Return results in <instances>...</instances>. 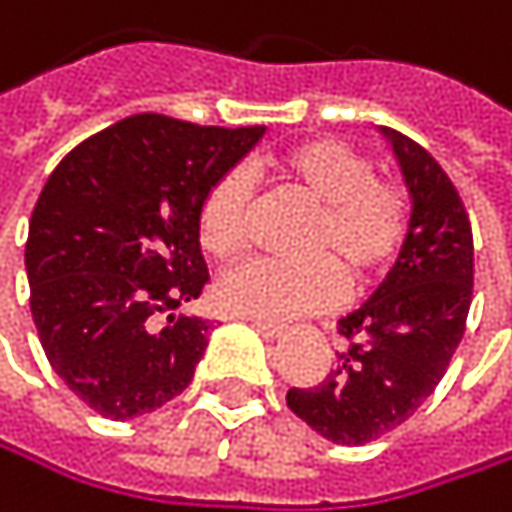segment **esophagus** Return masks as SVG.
I'll return each instance as SVG.
<instances>
[{"label":"esophagus","mask_w":512,"mask_h":512,"mask_svg":"<svg viewBox=\"0 0 512 512\" xmlns=\"http://www.w3.org/2000/svg\"><path fill=\"white\" fill-rule=\"evenodd\" d=\"M251 327L258 330L264 339H279V336L285 333V327H282V324H267V321H251Z\"/></svg>","instance_id":"esophagus-1"}]
</instances>
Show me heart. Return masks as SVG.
Segmentation results:
<instances>
[{
  "instance_id": "obj_1",
  "label": "heart",
  "mask_w": 512,
  "mask_h": 512,
  "mask_svg": "<svg viewBox=\"0 0 512 512\" xmlns=\"http://www.w3.org/2000/svg\"><path fill=\"white\" fill-rule=\"evenodd\" d=\"M285 191L315 206L303 264L251 261L215 285V306L233 318L291 321L333 309L345 297V276L372 285L399 258L411 230L408 191L375 176L372 161L345 140L312 137L273 158ZM254 221V185L245 170L221 173L197 203V242L215 261L245 251Z\"/></svg>"
}]
</instances>
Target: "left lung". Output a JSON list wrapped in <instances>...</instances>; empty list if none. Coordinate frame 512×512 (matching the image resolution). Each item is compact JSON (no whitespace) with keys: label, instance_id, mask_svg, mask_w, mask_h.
<instances>
[{"label":"left lung","instance_id":"1","mask_svg":"<svg viewBox=\"0 0 512 512\" xmlns=\"http://www.w3.org/2000/svg\"><path fill=\"white\" fill-rule=\"evenodd\" d=\"M408 191L411 230L381 288L339 321L345 348L318 387H291L288 408L333 444H369L402 426L444 378L474 291V236L444 167L384 128Z\"/></svg>","mask_w":512,"mask_h":512}]
</instances>
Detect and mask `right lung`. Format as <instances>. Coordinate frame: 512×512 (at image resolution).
Masks as SVG:
<instances>
[{
	"instance_id": "add662e5",
	"label": "right lung",
	"mask_w": 512,
	"mask_h": 512,
	"mask_svg": "<svg viewBox=\"0 0 512 512\" xmlns=\"http://www.w3.org/2000/svg\"><path fill=\"white\" fill-rule=\"evenodd\" d=\"M264 125L218 128L128 116L77 143L29 218V309L53 372L110 420L176 399L209 324L173 315L209 282L197 203Z\"/></svg>"
}]
</instances>
